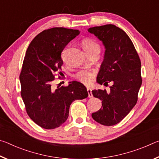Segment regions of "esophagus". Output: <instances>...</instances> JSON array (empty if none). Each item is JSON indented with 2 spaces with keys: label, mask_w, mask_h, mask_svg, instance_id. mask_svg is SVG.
Listing matches in <instances>:
<instances>
[{
  "label": "esophagus",
  "mask_w": 159,
  "mask_h": 159,
  "mask_svg": "<svg viewBox=\"0 0 159 159\" xmlns=\"http://www.w3.org/2000/svg\"><path fill=\"white\" fill-rule=\"evenodd\" d=\"M87 91H88V97H89V98H92V97H93L92 90H91L90 88H87Z\"/></svg>",
  "instance_id": "34e87169"
}]
</instances>
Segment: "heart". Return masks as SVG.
Returning a JSON list of instances; mask_svg holds the SVG:
<instances>
[{
	"label": "heart",
	"mask_w": 159,
	"mask_h": 159,
	"mask_svg": "<svg viewBox=\"0 0 159 159\" xmlns=\"http://www.w3.org/2000/svg\"><path fill=\"white\" fill-rule=\"evenodd\" d=\"M82 45L88 55L94 52H99L100 50V45L95 40L91 38H85L83 39ZM96 76V71L91 70H80L74 75V78L78 81L85 85H89L93 83Z\"/></svg>",
	"instance_id": "b5f03b06"
}]
</instances>
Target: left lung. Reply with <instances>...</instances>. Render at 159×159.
Wrapping results in <instances>:
<instances>
[{
    "label": "left lung",
    "instance_id": "1",
    "mask_svg": "<svg viewBox=\"0 0 159 159\" xmlns=\"http://www.w3.org/2000/svg\"><path fill=\"white\" fill-rule=\"evenodd\" d=\"M102 41L106 50L97 77L99 84L110 86L106 90H94L95 98L102 100V108L92 114L94 120L111 126L122 120L135 105L141 87V61L133 42L125 32L114 25L88 29Z\"/></svg>",
    "mask_w": 159,
    "mask_h": 159
}]
</instances>
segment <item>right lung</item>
<instances>
[{"instance_id": "right-lung-1", "label": "right lung", "mask_w": 159, "mask_h": 159, "mask_svg": "<svg viewBox=\"0 0 159 159\" xmlns=\"http://www.w3.org/2000/svg\"><path fill=\"white\" fill-rule=\"evenodd\" d=\"M79 33L64 27L45 29L26 50L20 75L21 96L29 116L43 128L60 127L68 118L72 102L88 96L81 83L72 81L56 89L52 85L55 74H62L61 52Z\"/></svg>"}]
</instances>
